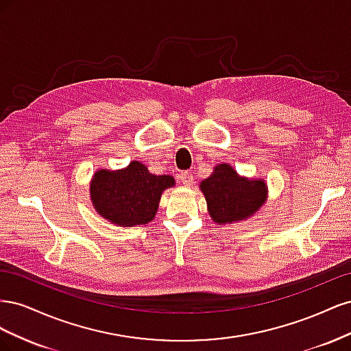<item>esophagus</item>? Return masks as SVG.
I'll return each instance as SVG.
<instances>
[{"instance_id":"obj_1","label":"esophagus","mask_w":351,"mask_h":351,"mask_svg":"<svg viewBox=\"0 0 351 351\" xmlns=\"http://www.w3.org/2000/svg\"><path fill=\"white\" fill-rule=\"evenodd\" d=\"M180 182L184 186H192L193 184V176L187 173V171H182L180 173Z\"/></svg>"}]
</instances>
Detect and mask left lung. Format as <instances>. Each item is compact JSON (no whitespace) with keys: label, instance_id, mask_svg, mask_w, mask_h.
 Listing matches in <instances>:
<instances>
[{"label":"left lung","instance_id":"1","mask_svg":"<svg viewBox=\"0 0 351 351\" xmlns=\"http://www.w3.org/2000/svg\"><path fill=\"white\" fill-rule=\"evenodd\" d=\"M209 215L218 224H231L249 218L267 197L262 180L241 178L227 164L217 165L214 174L200 183Z\"/></svg>","mask_w":351,"mask_h":351}]
</instances>
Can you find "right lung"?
Returning <instances> with one entry per match:
<instances>
[{
    "label": "right lung",
    "instance_id": "1",
    "mask_svg": "<svg viewBox=\"0 0 351 351\" xmlns=\"http://www.w3.org/2000/svg\"><path fill=\"white\" fill-rule=\"evenodd\" d=\"M174 186L171 176H155L133 161L120 171L101 169L93 176L90 196L99 214L114 224L130 227L154 219L161 193Z\"/></svg>",
    "mask_w": 351,
    "mask_h": 351
}]
</instances>
